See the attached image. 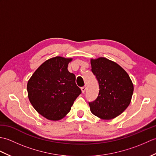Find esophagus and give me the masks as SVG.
<instances>
[{"label": "esophagus", "mask_w": 156, "mask_h": 156, "mask_svg": "<svg viewBox=\"0 0 156 156\" xmlns=\"http://www.w3.org/2000/svg\"><path fill=\"white\" fill-rule=\"evenodd\" d=\"M86 88H86V87H83L81 88V90H82V93H84L85 91H86Z\"/></svg>", "instance_id": "34e87169"}]
</instances>
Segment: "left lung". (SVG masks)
<instances>
[{
  "mask_svg": "<svg viewBox=\"0 0 156 156\" xmlns=\"http://www.w3.org/2000/svg\"><path fill=\"white\" fill-rule=\"evenodd\" d=\"M92 72L99 84L97 98L89 102L90 111L102 120L120 115L131 101L133 84L125 69L106 58L90 59Z\"/></svg>",
  "mask_w": 156,
  "mask_h": 156,
  "instance_id": "8db88e82",
  "label": "left lung"
}]
</instances>
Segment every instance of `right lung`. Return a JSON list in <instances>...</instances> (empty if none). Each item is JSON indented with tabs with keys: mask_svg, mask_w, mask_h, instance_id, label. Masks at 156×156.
I'll return each mask as SVG.
<instances>
[{
	"mask_svg": "<svg viewBox=\"0 0 156 156\" xmlns=\"http://www.w3.org/2000/svg\"><path fill=\"white\" fill-rule=\"evenodd\" d=\"M72 58L56 56L45 61L28 80L29 100L39 114L50 121L66 117L81 94L76 76L68 69Z\"/></svg>",
	"mask_w": 156,
	"mask_h": 156,
	"instance_id": "obj_1",
	"label": "right lung"
}]
</instances>
